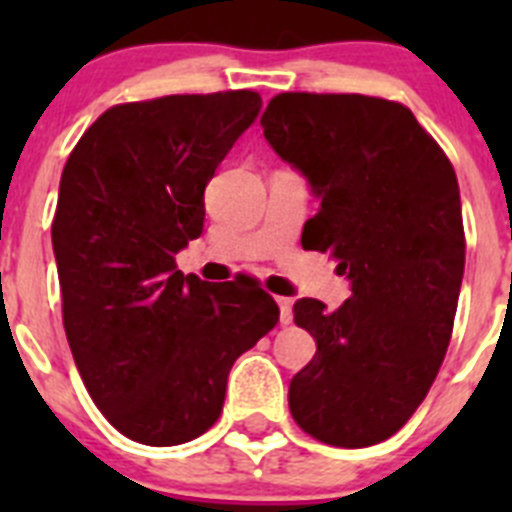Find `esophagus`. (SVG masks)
Wrapping results in <instances>:
<instances>
[{
    "label": "esophagus",
    "instance_id": "1",
    "mask_svg": "<svg viewBox=\"0 0 512 512\" xmlns=\"http://www.w3.org/2000/svg\"><path fill=\"white\" fill-rule=\"evenodd\" d=\"M277 305H279V320L284 325L292 323V300L289 297H277Z\"/></svg>",
    "mask_w": 512,
    "mask_h": 512
}]
</instances>
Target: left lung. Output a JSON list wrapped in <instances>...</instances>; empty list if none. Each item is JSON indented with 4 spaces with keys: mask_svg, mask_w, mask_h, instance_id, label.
Instances as JSON below:
<instances>
[{
    "mask_svg": "<svg viewBox=\"0 0 512 512\" xmlns=\"http://www.w3.org/2000/svg\"><path fill=\"white\" fill-rule=\"evenodd\" d=\"M261 128L320 200L302 248L330 253L351 282L333 312L295 302L318 351L289 382V410L318 441L372 446L408 423L449 348L464 277L454 166L390 99L284 92Z\"/></svg>",
    "mask_w": 512,
    "mask_h": 512,
    "instance_id": "obj_1",
    "label": "left lung"
}]
</instances>
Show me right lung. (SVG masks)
<instances>
[{"mask_svg":"<svg viewBox=\"0 0 512 512\" xmlns=\"http://www.w3.org/2000/svg\"><path fill=\"white\" fill-rule=\"evenodd\" d=\"M259 110L251 89L115 104L63 166L51 228L63 328L94 405L130 441L202 436L230 366L279 320L253 279L202 282L174 261L202 235L207 182Z\"/></svg>","mask_w":512,"mask_h":512,"instance_id":"add662e5","label":"right lung"}]
</instances>
